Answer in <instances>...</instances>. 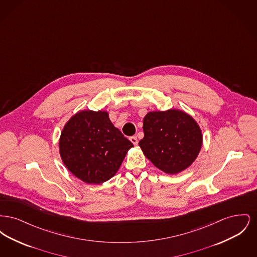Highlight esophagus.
I'll return each instance as SVG.
<instances>
[{
	"label": "esophagus",
	"instance_id": "obj_1",
	"mask_svg": "<svg viewBox=\"0 0 257 257\" xmlns=\"http://www.w3.org/2000/svg\"><path fill=\"white\" fill-rule=\"evenodd\" d=\"M130 141H131V143H132L134 146H137V145H138V139H137V137H136V136L130 137Z\"/></svg>",
	"mask_w": 257,
	"mask_h": 257
}]
</instances>
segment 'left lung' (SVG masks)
<instances>
[{
  "label": "left lung",
  "instance_id": "obj_1",
  "mask_svg": "<svg viewBox=\"0 0 257 257\" xmlns=\"http://www.w3.org/2000/svg\"><path fill=\"white\" fill-rule=\"evenodd\" d=\"M143 128L145 137L139 146L147 159L168 174L189 168L201 149L200 127L183 110L149 111Z\"/></svg>",
  "mask_w": 257,
  "mask_h": 257
}]
</instances>
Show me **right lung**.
<instances>
[{
    "mask_svg": "<svg viewBox=\"0 0 257 257\" xmlns=\"http://www.w3.org/2000/svg\"><path fill=\"white\" fill-rule=\"evenodd\" d=\"M60 154L67 170L87 184L110 179L133 144L113 126L106 110H80L64 125Z\"/></svg>",
    "mask_w": 257,
    "mask_h": 257,
    "instance_id": "obj_1",
    "label": "right lung"
}]
</instances>
